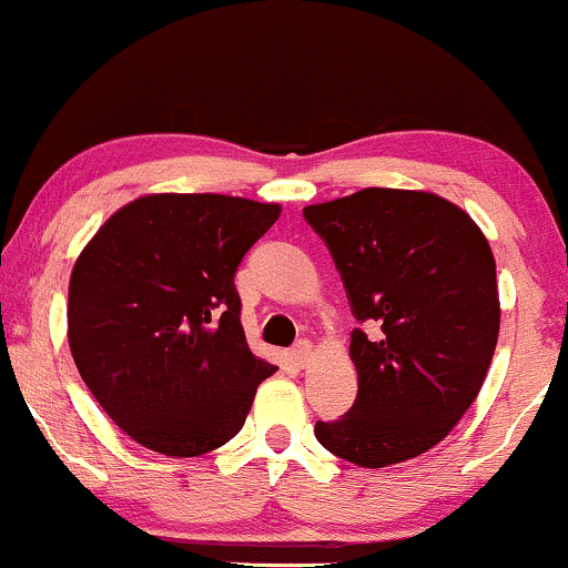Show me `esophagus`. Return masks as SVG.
Instances as JSON below:
<instances>
[{
	"label": "esophagus",
	"mask_w": 568,
	"mask_h": 568,
	"mask_svg": "<svg viewBox=\"0 0 568 568\" xmlns=\"http://www.w3.org/2000/svg\"><path fill=\"white\" fill-rule=\"evenodd\" d=\"M291 361L296 363L298 368H304L306 363L312 361V342H306V338H302V342H298L296 347L291 349Z\"/></svg>",
	"instance_id": "1"
}]
</instances>
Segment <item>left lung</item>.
Returning a JSON list of instances; mask_svg holds the SVG:
<instances>
[{
	"label": "left lung",
	"instance_id": "left-lung-1",
	"mask_svg": "<svg viewBox=\"0 0 568 568\" xmlns=\"http://www.w3.org/2000/svg\"><path fill=\"white\" fill-rule=\"evenodd\" d=\"M334 258L349 310L357 397L315 438L361 467L425 454L484 387L499 336L497 264L454 202L408 189H361L304 207Z\"/></svg>",
	"mask_w": 568,
	"mask_h": 568
}]
</instances>
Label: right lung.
<instances>
[{
  "label": "right lung",
  "mask_w": 568,
  "mask_h": 568,
  "mask_svg": "<svg viewBox=\"0 0 568 568\" xmlns=\"http://www.w3.org/2000/svg\"><path fill=\"white\" fill-rule=\"evenodd\" d=\"M280 205L226 194H149L120 207L77 258L69 347L122 433L165 456L224 446L245 425L258 361L234 275Z\"/></svg>",
  "instance_id": "right-lung-1"
}]
</instances>
